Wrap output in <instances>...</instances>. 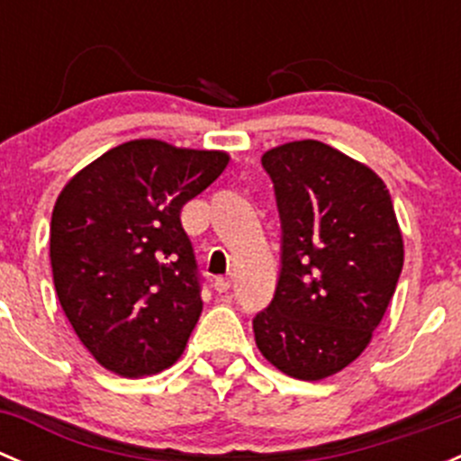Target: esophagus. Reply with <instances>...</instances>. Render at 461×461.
<instances>
[{
  "label": "esophagus",
  "mask_w": 461,
  "mask_h": 461,
  "mask_svg": "<svg viewBox=\"0 0 461 461\" xmlns=\"http://www.w3.org/2000/svg\"><path fill=\"white\" fill-rule=\"evenodd\" d=\"M230 285H231L230 278H225V276H218L216 281H213V290H216L218 294H222V292L230 290Z\"/></svg>",
  "instance_id": "1"
}]
</instances>
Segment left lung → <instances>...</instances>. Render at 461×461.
I'll return each instance as SVG.
<instances>
[{
    "instance_id": "obj_1",
    "label": "left lung",
    "mask_w": 461,
    "mask_h": 461,
    "mask_svg": "<svg viewBox=\"0 0 461 461\" xmlns=\"http://www.w3.org/2000/svg\"><path fill=\"white\" fill-rule=\"evenodd\" d=\"M283 227L276 292L254 319L260 355L287 376L341 373L373 341L403 267L385 183L319 140L263 153Z\"/></svg>"
}]
</instances>
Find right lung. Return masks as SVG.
Instances as JSON below:
<instances>
[{"instance_id": "right-lung-1", "label": "right lung", "mask_w": 461, "mask_h": 461, "mask_svg": "<svg viewBox=\"0 0 461 461\" xmlns=\"http://www.w3.org/2000/svg\"><path fill=\"white\" fill-rule=\"evenodd\" d=\"M230 153L142 138L77 171L50 218L59 305L102 368L158 375L183 355L203 312L185 203L225 171Z\"/></svg>"}]
</instances>
